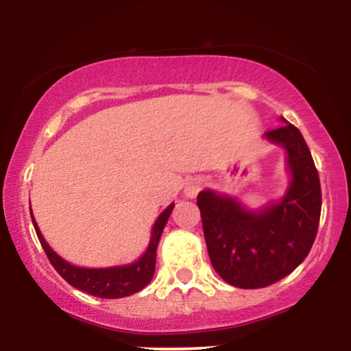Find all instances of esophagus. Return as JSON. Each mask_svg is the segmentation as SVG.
I'll return each mask as SVG.
<instances>
[{
	"label": "esophagus",
	"instance_id": "esophagus-1",
	"mask_svg": "<svg viewBox=\"0 0 351 351\" xmlns=\"http://www.w3.org/2000/svg\"><path fill=\"white\" fill-rule=\"evenodd\" d=\"M201 186H203V181H201L199 178L189 180L186 183V186H184V195H186L188 198H195V196L198 195Z\"/></svg>",
	"mask_w": 351,
	"mask_h": 351
}]
</instances>
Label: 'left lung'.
<instances>
[{"label": "left lung", "mask_w": 351, "mask_h": 351, "mask_svg": "<svg viewBox=\"0 0 351 351\" xmlns=\"http://www.w3.org/2000/svg\"><path fill=\"white\" fill-rule=\"evenodd\" d=\"M264 136L287 152L292 180L279 203L249 211L209 189L198 195L213 267L239 289H263L289 276L308 256L320 221V180L300 130L285 122Z\"/></svg>", "instance_id": "1"}]
</instances>
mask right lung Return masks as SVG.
I'll list each match as a JSON object with an SVG mask.
<instances>
[{"instance_id": "obj_1", "label": "right lung", "mask_w": 351, "mask_h": 351, "mask_svg": "<svg viewBox=\"0 0 351 351\" xmlns=\"http://www.w3.org/2000/svg\"><path fill=\"white\" fill-rule=\"evenodd\" d=\"M173 208H175V204L171 203L158 216V219L155 221L152 229L150 244H148L147 251H145V254L138 261H135L134 264L117 265V267L106 269L77 267V265H72L67 261H64L46 243L41 231H39L38 224H36L33 215H31V219H33L36 234H38V239L43 245L44 252H46L47 259H49L52 267L60 274V277L67 284L79 289V291L90 293L94 297H100V299H120V297H128L132 293L142 291L143 287H147L150 284L153 272H155L156 247H158L160 237H162V232L165 226H167V221L171 215Z\"/></svg>"}]
</instances>
